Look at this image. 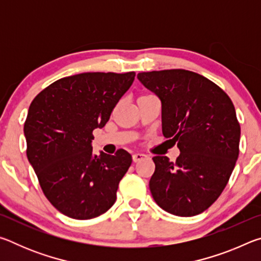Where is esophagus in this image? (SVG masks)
<instances>
[{"mask_svg": "<svg viewBox=\"0 0 261 261\" xmlns=\"http://www.w3.org/2000/svg\"><path fill=\"white\" fill-rule=\"evenodd\" d=\"M146 156L145 154H141V153H136L132 155V160H134V162H139L140 160H143V159Z\"/></svg>", "mask_w": 261, "mask_h": 261, "instance_id": "obj_1", "label": "esophagus"}]
</instances>
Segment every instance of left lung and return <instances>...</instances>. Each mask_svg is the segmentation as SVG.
Wrapping results in <instances>:
<instances>
[{"label":"left lung","instance_id":"left-lung-1","mask_svg":"<svg viewBox=\"0 0 261 261\" xmlns=\"http://www.w3.org/2000/svg\"><path fill=\"white\" fill-rule=\"evenodd\" d=\"M162 103V134L177 144L175 162L153 158L149 190L168 213L193 216L206 211L226 188L240 154L241 126L222 88L183 69L138 73Z\"/></svg>","mask_w":261,"mask_h":261}]
</instances>
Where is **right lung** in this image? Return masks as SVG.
<instances>
[{"instance_id":"add662e5","label":"right lung","mask_w":261,"mask_h":261,"mask_svg":"<svg viewBox=\"0 0 261 261\" xmlns=\"http://www.w3.org/2000/svg\"><path fill=\"white\" fill-rule=\"evenodd\" d=\"M126 73L85 72L61 78L30 105L26 155L42 192L62 214L77 220L103 214L116 200L131 166L125 149L93 155V130L103 127L135 81Z\"/></svg>"}]
</instances>
